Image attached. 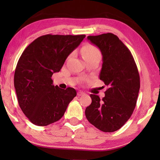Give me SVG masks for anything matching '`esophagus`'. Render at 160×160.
<instances>
[{
    "instance_id": "esophagus-1",
    "label": "esophagus",
    "mask_w": 160,
    "mask_h": 160,
    "mask_svg": "<svg viewBox=\"0 0 160 160\" xmlns=\"http://www.w3.org/2000/svg\"><path fill=\"white\" fill-rule=\"evenodd\" d=\"M84 94V92H83L82 91H78V92H77V95L78 96H82V95H83Z\"/></svg>"
}]
</instances>
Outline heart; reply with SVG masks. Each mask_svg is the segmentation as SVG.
<instances>
[{"mask_svg": "<svg viewBox=\"0 0 160 160\" xmlns=\"http://www.w3.org/2000/svg\"><path fill=\"white\" fill-rule=\"evenodd\" d=\"M82 54L84 60H85L91 57L100 55V51L95 45L87 44L82 47Z\"/></svg>", "mask_w": 160, "mask_h": 160, "instance_id": "obj_1", "label": "heart"}]
</instances>
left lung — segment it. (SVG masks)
Segmentation results:
<instances>
[{
  "label": "left lung",
  "instance_id": "left-lung-1",
  "mask_svg": "<svg viewBox=\"0 0 160 160\" xmlns=\"http://www.w3.org/2000/svg\"><path fill=\"white\" fill-rule=\"evenodd\" d=\"M87 39L102 55L100 79L108 87L105 97L90 95L92 103L85 110L90 123L106 132L122 128L132 114L140 89V76L130 50L116 35L108 32Z\"/></svg>",
  "mask_w": 160,
  "mask_h": 160
}]
</instances>
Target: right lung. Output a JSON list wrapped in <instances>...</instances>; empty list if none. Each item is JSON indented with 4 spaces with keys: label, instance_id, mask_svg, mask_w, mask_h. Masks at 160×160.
<instances>
[{
    "label": "right lung",
    "instance_id": "add662e5",
    "mask_svg": "<svg viewBox=\"0 0 160 160\" xmlns=\"http://www.w3.org/2000/svg\"><path fill=\"white\" fill-rule=\"evenodd\" d=\"M85 36L47 34L24 50L15 69L14 88L19 107L32 124L47 126L60 120L76 96L75 89L54 87L52 76Z\"/></svg>",
    "mask_w": 160,
    "mask_h": 160
}]
</instances>
